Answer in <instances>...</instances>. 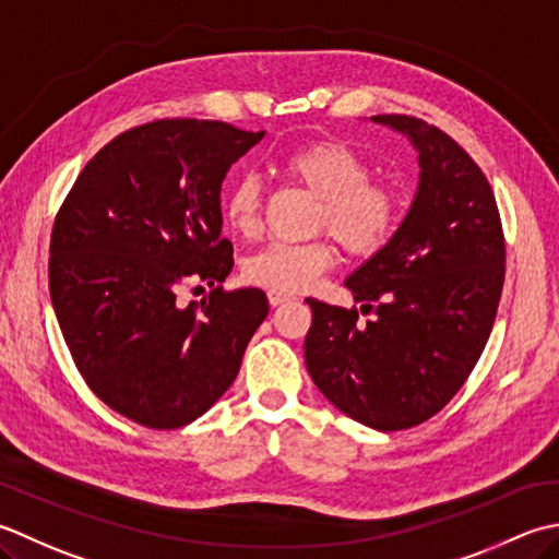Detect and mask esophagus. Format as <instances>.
Returning a JSON list of instances; mask_svg holds the SVG:
<instances>
[{
    "label": "esophagus",
    "mask_w": 559,
    "mask_h": 559,
    "mask_svg": "<svg viewBox=\"0 0 559 559\" xmlns=\"http://www.w3.org/2000/svg\"><path fill=\"white\" fill-rule=\"evenodd\" d=\"M267 299L272 306H282V304H289L294 296L289 294H282V292H267Z\"/></svg>",
    "instance_id": "34e87169"
}]
</instances>
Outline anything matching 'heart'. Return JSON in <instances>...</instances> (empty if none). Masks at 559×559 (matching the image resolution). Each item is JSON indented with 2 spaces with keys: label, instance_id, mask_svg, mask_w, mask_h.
I'll return each mask as SVG.
<instances>
[{
  "label": "heart",
  "instance_id": "obj_1",
  "mask_svg": "<svg viewBox=\"0 0 559 559\" xmlns=\"http://www.w3.org/2000/svg\"><path fill=\"white\" fill-rule=\"evenodd\" d=\"M282 170L321 202L316 226L328 229L347 253L371 255L389 243L401 212L397 195L389 186L373 183L367 158L347 144L328 140L301 146L284 158ZM260 202L263 188L255 176L234 180L224 198V219L234 234H258ZM333 260L325 241H275L246 260V277L270 292L296 294L313 287Z\"/></svg>",
  "mask_w": 559,
  "mask_h": 559
}]
</instances>
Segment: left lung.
Wrapping results in <instances>:
<instances>
[{
  "label": "left lung",
  "instance_id": "1",
  "mask_svg": "<svg viewBox=\"0 0 559 559\" xmlns=\"http://www.w3.org/2000/svg\"><path fill=\"white\" fill-rule=\"evenodd\" d=\"M371 122L407 136L419 180L381 250L345 280L359 310L306 299V369L340 413L379 431L425 423L480 359L504 284L495 192L447 132L407 116Z\"/></svg>",
  "mask_w": 559,
  "mask_h": 559
}]
</instances>
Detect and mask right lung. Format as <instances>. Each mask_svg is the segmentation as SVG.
<instances>
[{
	"label": "right lung",
	"instance_id": "add662e5",
	"mask_svg": "<svg viewBox=\"0 0 559 559\" xmlns=\"http://www.w3.org/2000/svg\"><path fill=\"white\" fill-rule=\"evenodd\" d=\"M265 132L156 120L118 134L79 174L50 238V299L88 389L152 429H178L229 391L270 311L263 289L224 292L222 183ZM213 287L180 305L186 281Z\"/></svg>",
	"mask_w": 559,
	"mask_h": 559
}]
</instances>
